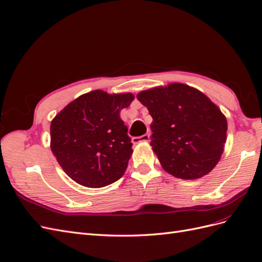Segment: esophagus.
<instances>
[{"label":"esophagus","mask_w":262,"mask_h":262,"mask_svg":"<svg viewBox=\"0 0 262 262\" xmlns=\"http://www.w3.org/2000/svg\"><path fill=\"white\" fill-rule=\"evenodd\" d=\"M148 140H150V136H148V134L146 133V134H143V136H141V137L133 138L132 139V142L134 144H137V143H140V142H147Z\"/></svg>","instance_id":"obj_1"}]
</instances>
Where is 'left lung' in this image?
<instances>
[{"instance_id":"obj_1","label":"left lung","mask_w":262,"mask_h":262,"mask_svg":"<svg viewBox=\"0 0 262 262\" xmlns=\"http://www.w3.org/2000/svg\"><path fill=\"white\" fill-rule=\"evenodd\" d=\"M137 98L153 118L151 145L168 174L196 180L216 166L224 152L227 120L208 97L175 82L141 91Z\"/></svg>"}]
</instances>
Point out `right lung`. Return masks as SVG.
<instances>
[{
  "label": "right lung",
  "instance_id": "right-lung-1",
  "mask_svg": "<svg viewBox=\"0 0 262 262\" xmlns=\"http://www.w3.org/2000/svg\"><path fill=\"white\" fill-rule=\"evenodd\" d=\"M133 99L129 93L94 90L56 115L51 124V148L70 179L91 188L121 179L133 151L120 111Z\"/></svg>",
  "mask_w": 262,
  "mask_h": 262
}]
</instances>
